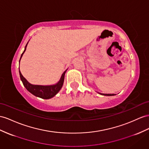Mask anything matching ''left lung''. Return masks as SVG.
<instances>
[{
  "instance_id": "8db88e82",
  "label": "left lung",
  "mask_w": 149,
  "mask_h": 149,
  "mask_svg": "<svg viewBox=\"0 0 149 149\" xmlns=\"http://www.w3.org/2000/svg\"><path fill=\"white\" fill-rule=\"evenodd\" d=\"M99 94H101V95H103V96H114V94H102V93H99Z\"/></svg>"
}]
</instances>
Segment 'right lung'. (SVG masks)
Listing matches in <instances>:
<instances>
[{
	"instance_id": "1",
	"label": "right lung",
	"mask_w": 149,
	"mask_h": 149,
	"mask_svg": "<svg viewBox=\"0 0 149 149\" xmlns=\"http://www.w3.org/2000/svg\"><path fill=\"white\" fill-rule=\"evenodd\" d=\"M27 45H28V43L26 45L24 51L21 54L20 60L21 58L22 55H23V53L26 51ZM20 60H19V62H20ZM19 71L21 80L22 81L24 86L26 87V89H27L29 93H31L32 94L35 95V96L39 97L42 99H45V100H48V99L53 97L59 92V91L62 87L63 81H64L65 74V72H66V71H65L63 72L59 82L57 84H56L55 85L38 86V85H33V84H31L30 83H29L27 81H26V79L23 77V76H22L20 70H19Z\"/></svg>"
}]
</instances>
